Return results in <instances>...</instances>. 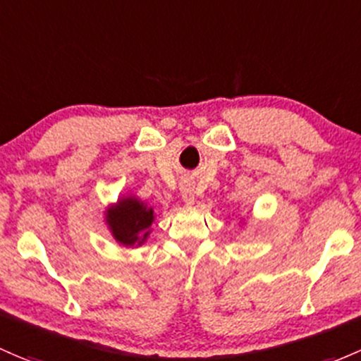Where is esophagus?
Listing matches in <instances>:
<instances>
[{
  "instance_id": "34e87169",
  "label": "esophagus",
  "mask_w": 361,
  "mask_h": 361,
  "mask_svg": "<svg viewBox=\"0 0 361 361\" xmlns=\"http://www.w3.org/2000/svg\"><path fill=\"white\" fill-rule=\"evenodd\" d=\"M181 197H183V200L187 204H193V200H195V192H193V187L190 183L181 185Z\"/></svg>"
}]
</instances>
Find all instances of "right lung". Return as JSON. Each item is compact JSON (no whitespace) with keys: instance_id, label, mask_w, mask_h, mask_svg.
Instances as JSON below:
<instances>
[{"instance_id":"obj_1","label":"right lung","mask_w":361,"mask_h":361,"mask_svg":"<svg viewBox=\"0 0 361 361\" xmlns=\"http://www.w3.org/2000/svg\"><path fill=\"white\" fill-rule=\"evenodd\" d=\"M154 221L152 207L143 206L136 199H123L117 206L107 211V223L112 235L123 245H140L149 235V226Z\"/></svg>"}]
</instances>
